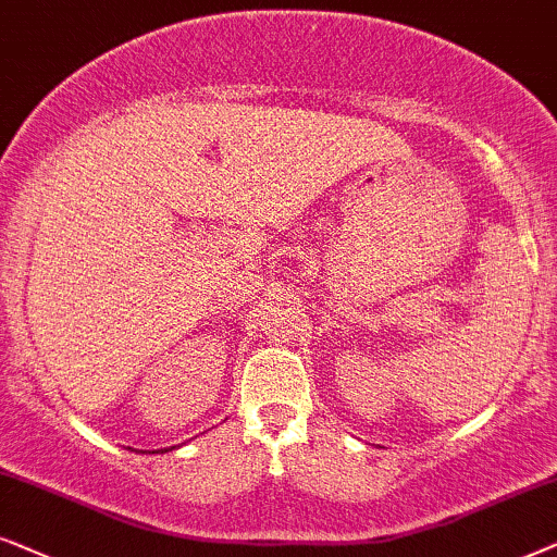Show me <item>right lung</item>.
<instances>
[{"mask_svg":"<svg viewBox=\"0 0 557 557\" xmlns=\"http://www.w3.org/2000/svg\"><path fill=\"white\" fill-rule=\"evenodd\" d=\"M170 450H173V448H170ZM152 454H158V450H152Z\"/></svg>","mask_w":557,"mask_h":557,"instance_id":"obj_1","label":"right lung"}]
</instances>
